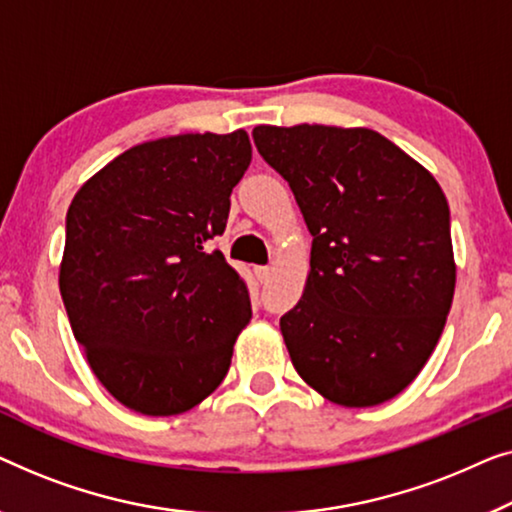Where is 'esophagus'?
<instances>
[{
  "instance_id": "34e87169",
  "label": "esophagus",
  "mask_w": 512,
  "mask_h": 512,
  "mask_svg": "<svg viewBox=\"0 0 512 512\" xmlns=\"http://www.w3.org/2000/svg\"><path fill=\"white\" fill-rule=\"evenodd\" d=\"M255 276H257L259 283H264V280H269L271 269H269V266H255Z\"/></svg>"
}]
</instances>
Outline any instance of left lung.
Returning <instances> with one entry per match:
<instances>
[{"label":"left lung","mask_w":512,"mask_h":512,"mask_svg":"<svg viewBox=\"0 0 512 512\" xmlns=\"http://www.w3.org/2000/svg\"><path fill=\"white\" fill-rule=\"evenodd\" d=\"M313 236L299 304L280 318L294 369L345 408L401 394L434 352L455 294L448 199L366 127L253 129Z\"/></svg>","instance_id":"8db88e82"}]
</instances>
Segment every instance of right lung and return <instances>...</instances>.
Instances as JSON below:
<instances>
[{
  "mask_svg": "<svg viewBox=\"0 0 512 512\" xmlns=\"http://www.w3.org/2000/svg\"><path fill=\"white\" fill-rule=\"evenodd\" d=\"M250 157L243 129L164 136L125 150L71 201L64 308L92 373L134 413H185L227 376L253 311L206 243L225 232Z\"/></svg>",
  "mask_w": 512,
  "mask_h": 512,
  "instance_id": "1",
  "label": "right lung"
}]
</instances>
